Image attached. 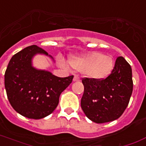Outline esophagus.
I'll return each mask as SVG.
<instances>
[{
    "mask_svg": "<svg viewBox=\"0 0 146 146\" xmlns=\"http://www.w3.org/2000/svg\"><path fill=\"white\" fill-rule=\"evenodd\" d=\"M80 81V77L78 74H75L74 77V81Z\"/></svg>",
    "mask_w": 146,
    "mask_h": 146,
    "instance_id": "obj_1",
    "label": "esophagus"
}]
</instances>
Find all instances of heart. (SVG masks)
I'll return each mask as SVG.
<instances>
[{"instance_id": "obj_1", "label": "heart", "mask_w": 146, "mask_h": 146, "mask_svg": "<svg viewBox=\"0 0 146 146\" xmlns=\"http://www.w3.org/2000/svg\"><path fill=\"white\" fill-rule=\"evenodd\" d=\"M69 64L74 69L90 78H104L113 68V59L110 55H104L99 52H92L82 56H72Z\"/></svg>"}]
</instances>
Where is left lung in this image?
<instances>
[{"instance_id":"8db88e82","label":"left lung","mask_w":146,"mask_h":146,"mask_svg":"<svg viewBox=\"0 0 146 146\" xmlns=\"http://www.w3.org/2000/svg\"><path fill=\"white\" fill-rule=\"evenodd\" d=\"M81 108L87 117L97 123L113 121L127 107L133 93L130 65L122 56L116 58L111 73L105 78H84Z\"/></svg>"}]
</instances>
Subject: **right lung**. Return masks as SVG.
Segmentation results:
<instances>
[{
    "label": "right lung",
    "mask_w": 146,
    "mask_h": 146,
    "mask_svg": "<svg viewBox=\"0 0 146 146\" xmlns=\"http://www.w3.org/2000/svg\"><path fill=\"white\" fill-rule=\"evenodd\" d=\"M36 53L48 55L36 45L26 47L11 58L4 74L7 95L12 107L20 115L34 119L44 118L54 111L61 93L74 78H58L34 68L31 60Z\"/></svg>",
    "instance_id": "1"
}]
</instances>
